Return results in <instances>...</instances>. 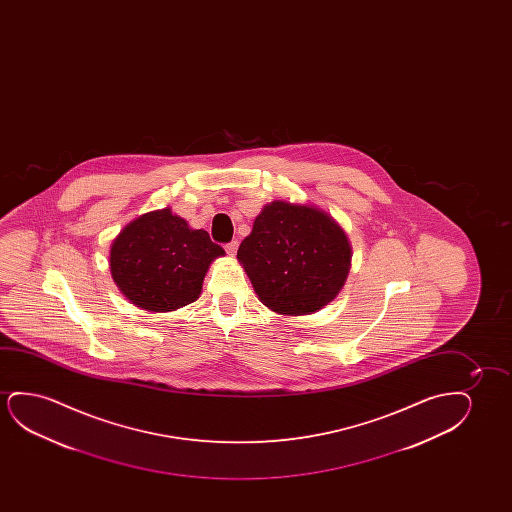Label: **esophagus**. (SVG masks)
I'll list each match as a JSON object with an SVG mask.
<instances>
[{"mask_svg":"<svg viewBox=\"0 0 512 512\" xmlns=\"http://www.w3.org/2000/svg\"><path fill=\"white\" fill-rule=\"evenodd\" d=\"M238 246V241H231V243H227V245H225V252L229 253L231 257H234L236 252H238Z\"/></svg>","mask_w":512,"mask_h":512,"instance_id":"obj_1","label":"esophagus"}]
</instances>
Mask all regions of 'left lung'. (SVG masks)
<instances>
[{
  "mask_svg": "<svg viewBox=\"0 0 512 512\" xmlns=\"http://www.w3.org/2000/svg\"><path fill=\"white\" fill-rule=\"evenodd\" d=\"M260 302L274 313L311 315L341 292L351 266L348 236L325 211L273 201L238 248Z\"/></svg>",
  "mask_w": 512,
  "mask_h": 512,
  "instance_id": "obj_1",
  "label": "left lung"
}]
</instances>
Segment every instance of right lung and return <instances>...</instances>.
<instances>
[{
  "instance_id": "add662e5",
  "label": "right lung",
  "mask_w": 512,
  "mask_h": 512,
  "mask_svg": "<svg viewBox=\"0 0 512 512\" xmlns=\"http://www.w3.org/2000/svg\"><path fill=\"white\" fill-rule=\"evenodd\" d=\"M208 232L190 229L169 208L126 225L110 248V271L134 306L168 313L196 301L210 264L224 255Z\"/></svg>"
}]
</instances>
